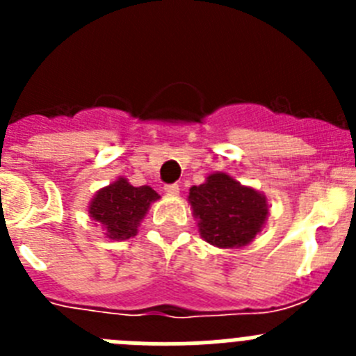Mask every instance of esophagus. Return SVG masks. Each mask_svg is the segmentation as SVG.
Segmentation results:
<instances>
[{"label": "esophagus", "mask_w": 356, "mask_h": 356, "mask_svg": "<svg viewBox=\"0 0 356 356\" xmlns=\"http://www.w3.org/2000/svg\"><path fill=\"white\" fill-rule=\"evenodd\" d=\"M163 193L168 194V196H178V194H180V185H165V187H163Z\"/></svg>", "instance_id": "34e87169"}]
</instances>
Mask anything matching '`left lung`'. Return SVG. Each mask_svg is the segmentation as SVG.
I'll return each mask as SVG.
<instances>
[{
	"label": "left lung",
	"instance_id": "obj_1",
	"mask_svg": "<svg viewBox=\"0 0 356 356\" xmlns=\"http://www.w3.org/2000/svg\"><path fill=\"white\" fill-rule=\"evenodd\" d=\"M203 241L221 250L250 246L269 217L266 194L225 171L210 172L187 196Z\"/></svg>",
	"mask_w": 356,
	"mask_h": 356
}]
</instances>
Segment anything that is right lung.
Instances as JSON below:
<instances>
[{
    "mask_svg": "<svg viewBox=\"0 0 356 356\" xmlns=\"http://www.w3.org/2000/svg\"><path fill=\"white\" fill-rule=\"evenodd\" d=\"M156 200L160 196L149 185L134 187L128 178L119 176L94 194L87 212L102 226L106 238L127 241L137 235L140 222Z\"/></svg>",
    "mask_w": 356,
    "mask_h": 356,
    "instance_id": "1",
    "label": "right lung"
}]
</instances>
